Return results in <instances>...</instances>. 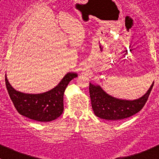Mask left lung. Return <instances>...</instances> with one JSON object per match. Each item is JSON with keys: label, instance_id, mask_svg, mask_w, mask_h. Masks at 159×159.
<instances>
[{"label": "left lung", "instance_id": "8db88e82", "mask_svg": "<svg viewBox=\"0 0 159 159\" xmlns=\"http://www.w3.org/2000/svg\"><path fill=\"white\" fill-rule=\"evenodd\" d=\"M153 85L154 81L147 93L138 99L126 100L112 97L101 85L89 82V95L94 114L109 121H118L135 115L143 108Z\"/></svg>", "mask_w": 159, "mask_h": 159}]
</instances>
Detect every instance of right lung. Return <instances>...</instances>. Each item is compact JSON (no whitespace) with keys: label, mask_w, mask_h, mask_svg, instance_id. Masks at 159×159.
Returning a JSON list of instances; mask_svg holds the SVG:
<instances>
[{"label":"right lung","mask_w":159,"mask_h":159,"mask_svg":"<svg viewBox=\"0 0 159 159\" xmlns=\"http://www.w3.org/2000/svg\"><path fill=\"white\" fill-rule=\"evenodd\" d=\"M77 77V73H67L56 86L42 93L17 91L11 85L6 74L5 84L10 98L20 115L39 122H50L62 115L65 89L70 81Z\"/></svg>","instance_id":"obj_1"}]
</instances>
